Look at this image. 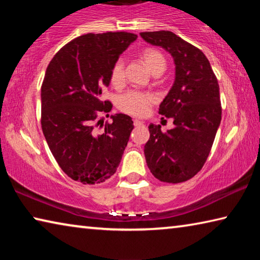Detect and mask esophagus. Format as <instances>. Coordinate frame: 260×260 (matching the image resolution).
I'll list each match as a JSON object with an SVG mask.
<instances>
[{
    "mask_svg": "<svg viewBox=\"0 0 260 260\" xmlns=\"http://www.w3.org/2000/svg\"><path fill=\"white\" fill-rule=\"evenodd\" d=\"M144 122L142 120H139V119H134V126H142Z\"/></svg>",
    "mask_w": 260,
    "mask_h": 260,
    "instance_id": "34e87169",
    "label": "esophagus"
}]
</instances>
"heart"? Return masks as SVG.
<instances>
[{
	"instance_id": "1",
	"label": "heart",
	"mask_w": 260,
	"mask_h": 260,
	"mask_svg": "<svg viewBox=\"0 0 260 260\" xmlns=\"http://www.w3.org/2000/svg\"><path fill=\"white\" fill-rule=\"evenodd\" d=\"M142 58L144 63L152 73L164 72L166 69V60L160 51L156 49H147L143 51ZM125 81V60L124 58H118L114 61L111 69V82L114 86H120ZM152 98L148 94L140 93V91H127L126 94L120 96L119 108L127 113L134 116H144L149 112Z\"/></svg>"
}]
</instances>
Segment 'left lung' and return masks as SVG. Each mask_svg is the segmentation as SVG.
Segmentation results:
<instances>
[{
    "instance_id": "obj_1",
    "label": "left lung",
    "mask_w": 260,
    "mask_h": 260,
    "mask_svg": "<svg viewBox=\"0 0 260 260\" xmlns=\"http://www.w3.org/2000/svg\"><path fill=\"white\" fill-rule=\"evenodd\" d=\"M140 35L169 52L175 65L173 86L158 111L172 118L175 127L162 133L160 125L149 126L147 165L162 182L187 181L203 167L221 121L218 80L203 52L177 34L158 30Z\"/></svg>"
}]
</instances>
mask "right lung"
<instances>
[{"mask_svg": "<svg viewBox=\"0 0 260 260\" xmlns=\"http://www.w3.org/2000/svg\"><path fill=\"white\" fill-rule=\"evenodd\" d=\"M136 38L127 32L81 35L61 48L47 68L42 132L63 172L83 184L104 182L116 173L134 128L124 113L110 117L112 122H105L102 133L95 126L102 121L100 114L112 109L102 101V89L110 85L114 61Z\"/></svg>", "mask_w": 260, "mask_h": 260, "instance_id": "1", "label": "right lung"}]
</instances>
